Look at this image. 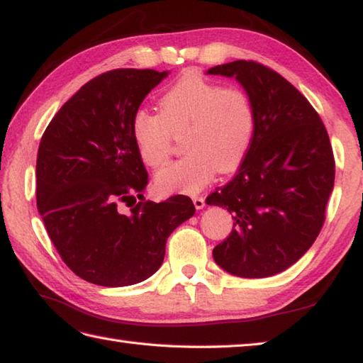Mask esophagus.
I'll return each instance as SVG.
<instances>
[{
  "mask_svg": "<svg viewBox=\"0 0 363 363\" xmlns=\"http://www.w3.org/2000/svg\"><path fill=\"white\" fill-rule=\"evenodd\" d=\"M193 202H194V207L197 208V210H202L203 207H205V199L202 196H196V197H193Z\"/></svg>",
  "mask_w": 363,
  "mask_h": 363,
  "instance_id": "obj_1",
  "label": "esophagus"
}]
</instances>
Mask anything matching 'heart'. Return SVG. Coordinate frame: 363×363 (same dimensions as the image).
I'll return each mask as SVG.
<instances>
[{
  "instance_id": "1",
  "label": "heart",
  "mask_w": 363,
  "mask_h": 363,
  "mask_svg": "<svg viewBox=\"0 0 363 363\" xmlns=\"http://www.w3.org/2000/svg\"><path fill=\"white\" fill-rule=\"evenodd\" d=\"M135 148L150 167H161L172 153L174 139L183 138L188 155L156 174L160 193L194 194L218 170L228 172L245 158L255 133V108L238 88L188 72L160 99V113L139 108L133 115Z\"/></svg>"
}]
</instances>
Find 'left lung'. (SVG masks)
Masks as SVG:
<instances>
[{"mask_svg":"<svg viewBox=\"0 0 363 363\" xmlns=\"http://www.w3.org/2000/svg\"><path fill=\"white\" fill-rule=\"evenodd\" d=\"M207 74L235 79L255 108L240 169L207 197L234 218L213 259L235 277L277 275L310 250L324 224L335 182L329 134L303 94L270 67L237 60Z\"/></svg>","mask_w":363,"mask_h":363,"instance_id":"1","label":"left lung"}]
</instances>
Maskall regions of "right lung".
Wrapping results in <instances>:
<instances>
[{
	"mask_svg": "<svg viewBox=\"0 0 363 363\" xmlns=\"http://www.w3.org/2000/svg\"><path fill=\"white\" fill-rule=\"evenodd\" d=\"M167 75H98L65 102L40 139L38 210L61 259L88 283L121 288L150 278L164 261L169 235L196 211L188 196L160 203L143 197L148 174L131 121Z\"/></svg>",
	"mask_w": 363,
	"mask_h": 363,
	"instance_id": "1",
	"label": "right lung"
}]
</instances>
